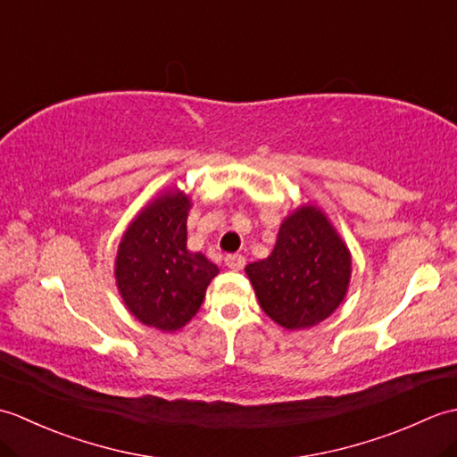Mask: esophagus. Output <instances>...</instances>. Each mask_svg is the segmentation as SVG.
Masks as SVG:
<instances>
[{"instance_id":"34e87169","label":"esophagus","mask_w":457,"mask_h":457,"mask_svg":"<svg viewBox=\"0 0 457 457\" xmlns=\"http://www.w3.org/2000/svg\"><path fill=\"white\" fill-rule=\"evenodd\" d=\"M226 265H228L231 270H241V269L245 267V257L239 255V253L228 255V257H226Z\"/></svg>"}]
</instances>
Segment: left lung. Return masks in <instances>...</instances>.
Wrapping results in <instances>:
<instances>
[{
    "instance_id": "8db88e82",
    "label": "left lung",
    "mask_w": 457,
    "mask_h": 457,
    "mask_svg": "<svg viewBox=\"0 0 457 457\" xmlns=\"http://www.w3.org/2000/svg\"><path fill=\"white\" fill-rule=\"evenodd\" d=\"M263 312L287 329L322 322L342 303L352 257L322 212L304 206L278 229L267 259L245 267Z\"/></svg>"
}]
</instances>
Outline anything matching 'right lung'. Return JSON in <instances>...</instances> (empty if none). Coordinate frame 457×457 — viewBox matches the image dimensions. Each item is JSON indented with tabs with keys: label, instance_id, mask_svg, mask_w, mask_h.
<instances>
[{
	"label": "right lung",
	"instance_id": "1",
	"mask_svg": "<svg viewBox=\"0 0 457 457\" xmlns=\"http://www.w3.org/2000/svg\"><path fill=\"white\" fill-rule=\"evenodd\" d=\"M190 200L167 192L125 231L115 259L118 288L139 322L174 332L198 312L218 267L187 249Z\"/></svg>",
	"mask_w": 457,
	"mask_h": 457
}]
</instances>
